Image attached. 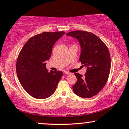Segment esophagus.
<instances>
[{
  "instance_id": "1",
  "label": "esophagus",
  "mask_w": 129,
  "mask_h": 129,
  "mask_svg": "<svg viewBox=\"0 0 129 129\" xmlns=\"http://www.w3.org/2000/svg\"><path fill=\"white\" fill-rule=\"evenodd\" d=\"M64 73H65V74L68 75H69L71 74V73L69 72H67V71H65V72H64Z\"/></svg>"
}]
</instances>
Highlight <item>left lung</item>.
I'll return each instance as SVG.
<instances>
[{
  "mask_svg": "<svg viewBox=\"0 0 129 129\" xmlns=\"http://www.w3.org/2000/svg\"><path fill=\"white\" fill-rule=\"evenodd\" d=\"M79 41L81 52L79 60L86 68L85 75L75 73L77 82L72 86L78 96L88 98L99 93L105 86L109 76L111 58L106 45L92 33L83 31L68 33Z\"/></svg>",
  "mask_w": 129,
  "mask_h": 129,
  "instance_id": "left-lung-1",
  "label": "left lung"
}]
</instances>
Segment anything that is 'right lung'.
<instances>
[{
	"mask_svg": "<svg viewBox=\"0 0 129 129\" xmlns=\"http://www.w3.org/2000/svg\"><path fill=\"white\" fill-rule=\"evenodd\" d=\"M64 32H44L30 38L22 48L16 61V74L24 89L37 99L53 94L63 75L61 71L46 68L55 43Z\"/></svg>",
	"mask_w": 129,
	"mask_h": 129,
	"instance_id": "right-lung-1",
	"label": "right lung"
}]
</instances>
